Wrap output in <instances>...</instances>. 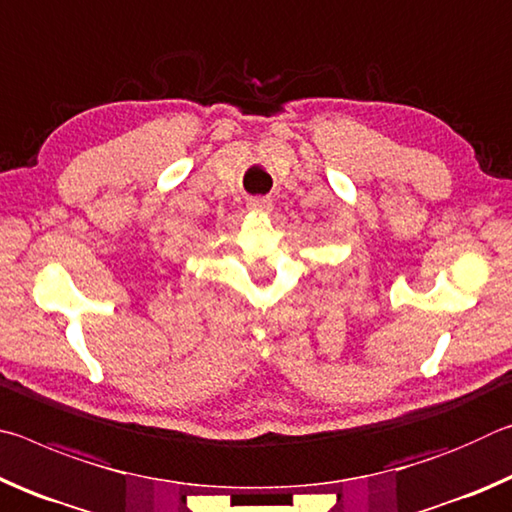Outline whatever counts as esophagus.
<instances>
[{"label": "esophagus", "mask_w": 512, "mask_h": 512, "mask_svg": "<svg viewBox=\"0 0 512 512\" xmlns=\"http://www.w3.org/2000/svg\"><path fill=\"white\" fill-rule=\"evenodd\" d=\"M248 210L250 212H257V214H268L273 210V203H271V198H250L248 201Z\"/></svg>", "instance_id": "obj_1"}]
</instances>
